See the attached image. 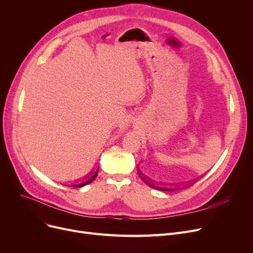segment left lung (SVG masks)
<instances>
[{"instance_id":"1","label":"left lung","mask_w":253,"mask_h":253,"mask_svg":"<svg viewBox=\"0 0 253 253\" xmlns=\"http://www.w3.org/2000/svg\"><path fill=\"white\" fill-rule=\"evenodd\" d=\"M137 172H138V175L139 177L147 183L148 185H150L151 188H154V189H157V190H160V191H175V190H178V189H181L180 187H171V188H168V187H164V185H161L160 183H158L156 181H154L153 179H151L148 175H145L142 171H140L139 168H137ZM191 182H189L190 184ZM188 184V185H189Z\"/></svg>"}]
</instances>
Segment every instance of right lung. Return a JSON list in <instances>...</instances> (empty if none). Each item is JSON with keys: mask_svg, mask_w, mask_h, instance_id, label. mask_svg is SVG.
Segmentation results:
<instances>
[{"mask_svg": "<svg viewBox=\"0 0 253 253\" xmlns=\"http://www.w3.org/2000/svg\"><path fill=\"white\" fill-rule=\"evenodd\" d=\"M97 173H98V168L95 171L91 172V173L88 174L86 177L78 180L75 183H72L71 187H73V188H82V187H84V185H86V184H88V183H90V182H92L93 180H94L95 177L97 176Z\"/></svg>", "mask_w": 253, "mask_h": 253, "instance_id": "right-lung-1", "label": "right lung"}]
</instances>
